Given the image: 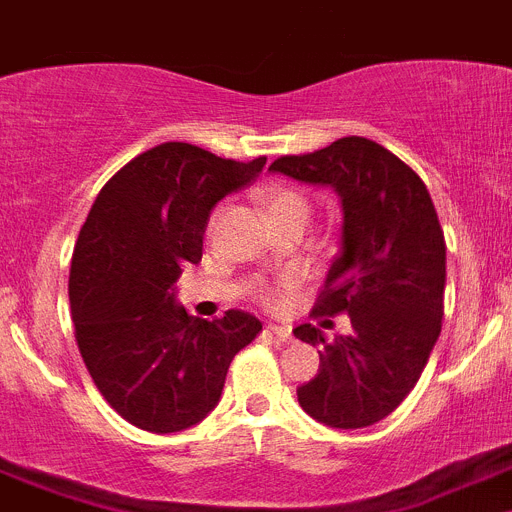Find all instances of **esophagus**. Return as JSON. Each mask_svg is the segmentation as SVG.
Listing matches in <instances>:
<instances>
[{
	"instance_id": "1",
	"label": "esophagus",
	"mask_w": 512,
	"mask_h": 512,
	"mask_svg": "<svg viewBox=\"0 0 512 512\" xmlns=\"http://www.w3.org/2000/svg\"><path fill=\"white\" fill-rule=\"evenodd\" d=\"M265 329L270 331V334H273L275 339H278V342H290V339H293V334H290V326H283V324H267Z\"/></svg>"
}]
</instances>
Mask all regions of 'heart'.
<instances>
[{
	"label": "heart",
	"instance_id": "heart-1",
	"mask_svg": "<svg viewBox=\"0 0 512 512\" xmlns=\"http://www.w3.org/2000/svg\"><path fill=\"white\" fill-rule=\"evenodd\" d=\"M267 209L273 216L283 214H298L308 216V199L301 191L288 186H278L267 191ZM290 290V283L280 285V288H260V298L267 303V306H280L285 301V293Z\"/></svg>",
	"mask_w": 512,
	"mask_h": 512
}]
</instances>
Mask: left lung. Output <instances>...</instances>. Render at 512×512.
Here are the masks:
<instances>
[{
  "label": "left lung",
  "instance_id": "obj_1",
  "mask_svg": "<svg viewBox=\"0 0 512 512\" xmlns=\"http://www.w3.org/2000/svg\"><path fill=\"white\" fill-rule=\"evenodd\" d=\"M342 201V250L334 257L313 316L347 313L352 334L326 342L301 324L293 334L319 347V372L298 403L331 428L382 421L411 393L441 334L446 242L426 183L367 137H342L308 155L270 165Z\"/></svg>",
  "mask_w": 512,
  "mask_h": 512
}]
</instances>
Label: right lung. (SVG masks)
<instances>
[{
    "instance_id": "obj_1",
    "label": "right lung",
    "mask_w": 512,
    "mask_h": 512,
    "mask_svg": "<svg viewBox=\"0 0 512 512\" xmlns=\"http://www.w3.org/2000/svg\"><path fill=\"white\" fill-rule=\"evenodd\" d=\"M265 160L163 142L109 178L81 227L68 280L78 349L104 400L142 431L204 421L234 354L260 334V321L234 308L216 321L188 316L176 283L201 260L211 209Z\"/></svg>"
}]
</instances>
